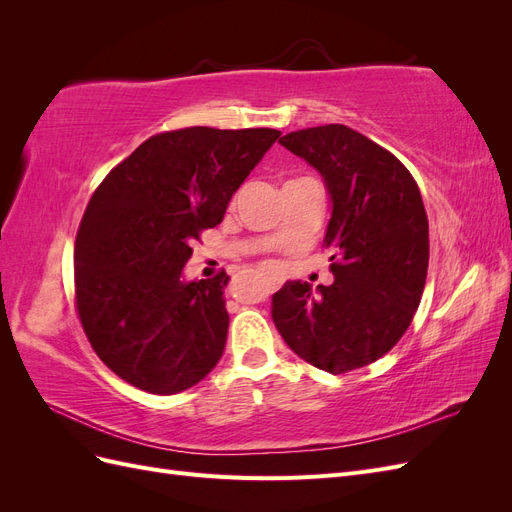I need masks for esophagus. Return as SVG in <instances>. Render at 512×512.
<instances>
[{"label": "esophagus", "mask_w": 512, "mask_h": 512, "mask_svg": "<svg viewBox=\"0 0 512 512\" xmlns=\"http://www.w3.org/2000/svg\"><path fill=\"white\" fill-rule=\"evenodd\" d=\"M265 284H267L269 292H275L277 288L282 286V280H280V277H275V275H265Z\"/></svg>", "instance_id": "34e87169"}]
</instances>
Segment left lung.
I'll return each mask as SVG.
<instances>
[{
    "instance_id": "8db88e82",
    "label": "left lung",
    "mask_w": 512,
    "mask_h": 512,
    "mask_svg": "<svg viewBox=\"0 0 512 512\" xmlns=\"http://www.w3.org/2000/svg\"><path fill=\"white\" fill-rule=\"evenodd\" d=\"M282 147L316 168L331 200L324 247L333 284L290 280L273 322L294 354L329 374L378 361L406 333L425 288L429 226L421 190L393 153L342 123L290 132Z\"/></svg>"
}]
</instances>
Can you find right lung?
<instances>
[{"label":"right lung","mask_w":512,"mask_h":512,"mask_svg":"<svg viewBox=\"0 0 512 512\" xmlns=\"http://www.w3.org/2000/svg\"><path fill=\"white\" fill-rule=\"evenodd\" d=\"M280 134L196 126L151 136L91 196L74 247L76 307L121 380L175 395L218 365L230 277L185 280L183 267Z\"/></svg>","instance_id":"right-lung-1"}]
</instances>
